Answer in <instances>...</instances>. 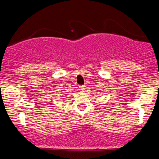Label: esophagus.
Segmentation results:
<instances>
[{
    "label": "esophagus",
    "mask_w": 159,
    "mask_h": 159,
    "mask_svg": "<svg viewBox=\"0 0 159 159\" xmlns=\"http://www.w3.org/2000/svg\"><path fill=\"white\" fill-rule=\"evenodd\" d=\"M79 88H80V90L84 91L85 90V86H80Z\"/></svg>",
    "instance_id": "1"
}]
</instances>
